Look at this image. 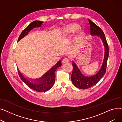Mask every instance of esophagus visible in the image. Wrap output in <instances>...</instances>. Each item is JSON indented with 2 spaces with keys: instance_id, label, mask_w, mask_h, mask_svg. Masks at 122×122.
Listing matches in <instances>:
<instances>
[{
  "instance_id": "obj_1",
  "label": "esophagus",
  "mask_w": 122,
  "mask_h": 122,
  "mask_svg": "<svg viewBox=\"0 0 122 122\" xmlns=\"http://www.w3.org/2000/svg\"><path fill=\"white\" fill-rule=\"evenodd\" d=\"M68 61H69L68 59L67 58H64V59H62V63L63 64H64V63H67Z\"/></svg>"
}]
</instances>
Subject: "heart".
<instances>
[{
    "mask_svg": "<svg viewBox=\"0 0 122 122\" xmlns=\"http://www.w3.org/2000/svg\"><path fill=\"white\" fill-rule=\"evenodd\" d=\"M80 29V26L76 24H71L68 25L67 27L64 30V33L65 34H69L72 33H75V32L77 31ZM82 33L81 32L78 35V37L80 38L82 36Z\"/></svg>",
    "mask_w": 122,
    "mask_h": 122,
    "instance_id": "1",
    "label": "heart"
}]
</instances>
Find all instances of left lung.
I'll list each match as a JSON object with an SVG mask.
<instances>
[{
  "instance_id": "8db88e82",
  "label": "left lung",
  "mask_w": 122,
  "mask_h": 122,
  "mask_svg": "<svg viewBox=\"0 0 122 122\" xmlns=\"http://www.w3.org/2000/svg\"><path fill=\"white\" fill-rule=\"evenodd\" d=\"M90 25V33L92 36H100L104 43L105 47V55L104 60L99 71L95 75L92 76H86L83 75L76 64L73 61V72L71 75V80L74 85L77 88L82 89H86L90 88L94 85L103 77L106 72L107 62L109 56V47L105 35L101 29L88 19Z\"/></svg>"
}]
</instances>
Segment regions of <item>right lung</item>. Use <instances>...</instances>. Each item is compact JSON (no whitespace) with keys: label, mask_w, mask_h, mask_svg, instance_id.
Returning a JSON list of instances; mask_svg holds the SVG:
<instances>
[{"label":"right lung","mask_w":122,"mask_h":122,"mask_svg":"<svg viewBox=\"0 0 122 122\" xmlns=\"http://www.w3.org/2000/svg\"><path fill=\"white\" fill-rule=\"evenodd\" d=\"M42 23L43 22L40 21H35L31 22L26 28L23 30L18 38V41L26 36L32 29L36 27H41ZM61 65V61H59L53 67L49 70L41 78L37 80L36 84L30 82L24 77L18 69V74L21 79L30 88L37 92H46L49 90L54 85L55 81V71L56 69L60 67Z\"/></svg>","instance_id":"obj_1"}]
</instances>
